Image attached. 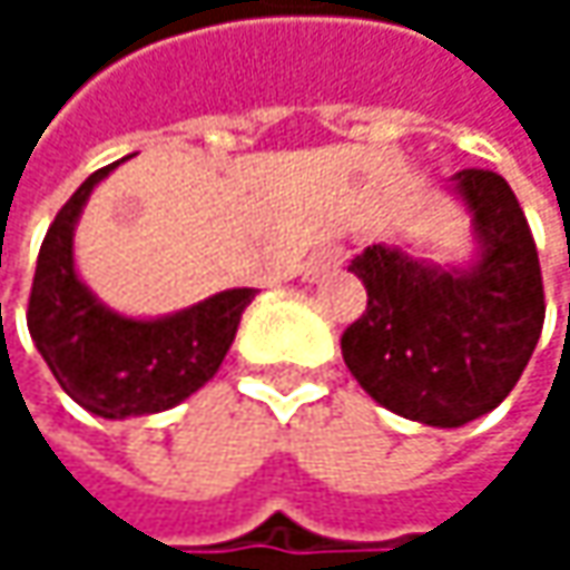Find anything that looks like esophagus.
<instances>
[{
	"label": "esophagus",
	"instance_id": "esophagus-1",
	"mask_svg": "<svg viewBox=\"0 0 570 570\" xmlns=\"http://www.w3.org/2000/svg\"><path fill=\"white\" fill-rule=\"evenodd\" d=\"M346 257H350V250H346V247H326L323 254H316V257L309 261V267H306V277H309V281H316L320 274H326V271H336L340 264H346Z\"/></svg>",
	"mask_w": 570,
	"mask_h": 570
}]
</instances>
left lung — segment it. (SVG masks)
Returning a JSON list of instances; mask_svg holds the SVG:
<instances>
[{
  "mask_svg": "<svg viewBox=\"0 0 570 570\" xmlns=\"http://www.w3.org/2000/svg\"><path fill=\"white\" fill-rule=\"evenodd\" d=\"M455 190L475 217L482 261L442 271L366 247L350 271L366 309L343 330V360L386 409L455 429L509 396L544 326V284L524 210L502 174L465 168Z\"/></svg>",
  "mask_w": 570,
  "mask_h": 570,
  "instance_id": "left-lung-1",
  "label": "left lung"
}]
</instances>
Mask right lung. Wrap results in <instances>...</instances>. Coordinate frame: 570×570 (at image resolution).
<instances>
[{"label":"right lung","mask_w":570,"mask_h":570,"mask_svg":"<svg viewBox=\"0 0 570 570\" xmlns=\"http://www.w3.org/2000/svg\"><path fill=\"white\" fill-rule=\"evenodd\" d=\"M95 171L56 214L32 277L29 333L58 386L101 419L165 412L197 393L224 363L240 313L257 289H227L165 320H128L105 309L75 274L71 230Z\"/></svg>","instance_id":"1"}]
</instances>
